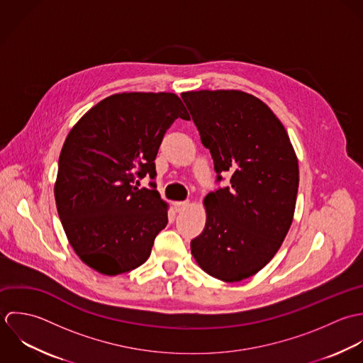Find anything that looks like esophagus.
<instances>
[{"label":"esophagus","instance_id":"obj_1","mask_svg":"<svg viewBox=\"0 0 363 363\" xmlns=\"http://www.w3.org/2000/svg\"><path fill=\"white\" fill-rule=\"evenodd\" d=\"M188 205H189V202H188V201H184V202H175V203H174V208H175V211H177V212H181V211H184Z\"/></svg>","mask_w":363,"mask_h":363}]
</instances>
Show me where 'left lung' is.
<instances>
[{
	"label": "left lung",
	"mask_w": 363,
	"mask_h": 363,
	"mask_svg": "<svg viewBox=\"0 0 363 363\" xmlns=\"http://www.w3.org/2000/svg\"><path fill=\"white\" fill-rule=\"evenodd\" d=\"M181 96L211 151L216 182L231 172L230 186L205 198L208 218L191 241L192 255L211 277L240 282L274 258L289 231L297 158L284 125L258 98L234 89Z\"/></svg>",
	"instance_id": "obj_1"
}]
</instances>
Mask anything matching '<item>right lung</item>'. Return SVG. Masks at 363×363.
<instances>
[{
    "label": "right lung",
    "instance_id": "add662e5",
    "mask_svg": "<svg viewBox=\"0 0 363 363\" xmlns=\"http://www.w3.org/2000/svg\"><path fill=\"white\" fill-rule=\"evenodd\" d=\"M189 119L169 92H123L91 108L69 133L59 158L55 198L66 235L82 262L104 275L145 264L167 225L155 182V157L175 119Z\"/></svg>",
    "mask_w": 363,
    "mask_h": 363
}]
</instances>
